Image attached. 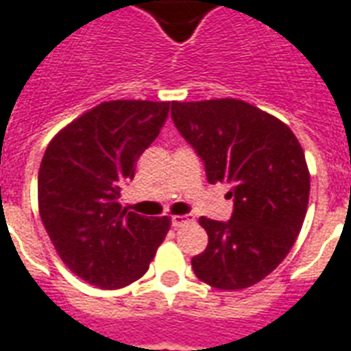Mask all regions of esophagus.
<instances>
[{
  "label": "esophagus",
  "mask_w": 351,
  "mask_h": 351,
  "mask_svg": "<svg viewBox=\"0 0 351 351\" xmlns=\"http://www.w3.org/2000/svg\"><path fill=\"white\" fill-rule=\"evenodd\" d=\"M191 222H195V219H193L191 215H173V217H171V224H173V228H182V226L191 224Z\"/></svg>",
  "instance_id": "34e87169"
}]
</instances>
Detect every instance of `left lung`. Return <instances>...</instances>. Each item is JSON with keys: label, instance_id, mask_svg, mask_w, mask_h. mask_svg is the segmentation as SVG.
Listing matches in <instances>:
<instances>
[{"label": "left lung", "instance_id": "obj_1", "mask_svg": "<svg viewBox=\"0 0 351 351\" xmlns=\"http://www.w3.org/2000/svg\"><path fill=\"white\" fill-rule=\"evenodd\" d=\"M171 118L204 160L211 184L233 197L228 222L200 217L208 247L193 271L217 289L261 282L299 237L310 198V171L299 140L284 121L233 98L173 101Z\"/></svg>", "mask_w": 351, "mask_h": 351}]
</instances>
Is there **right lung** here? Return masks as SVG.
Segmentation results:
<instances>
[{"label":"right lung","mask_w":351,"mask_h":351,"mask_svg":"<svg viewBox=\"0 0 351 351\" xmlns=\"http://www.w3.org/2000/svg\"><path fill=\"white\" fill-rule=\"evenodd\" d=\"M167 114L169 101H104L63 127L43 154L41 222L63 264L96 288L143 277L169 231V217H142L120 204Z\"/></svg>","instance_id":"1"}]
</instances>
